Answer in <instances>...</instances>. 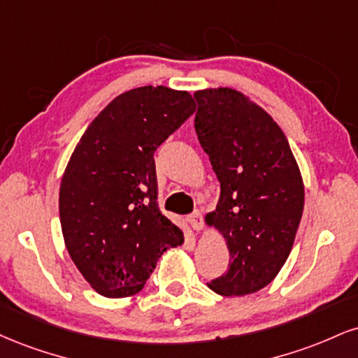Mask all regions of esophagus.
I'll return each instance as SVG.
<instances>
[{"mask_svg":"<svg viewBox=\"0 0 358 358\" xmlns=\"http://www.w3.org/2000/svg\"><path fill=\"white\" fill-rule=\"evenodd\" d=\"M188 222H190V225L193 227V230L200 231L201 228H203V215H201L200 212H193L190 217H188Z\"/></svg>","mask_w":358,"mask_h":358,"instance_id":"esophagus-1","label":"esophagus"}]
</instances>
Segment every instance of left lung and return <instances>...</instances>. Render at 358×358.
<instances>
[{"instance_id": "left-lung-1", "label": "left lung", "mask_w": 358, "mask_h": 358, "mask_svg": "<svg viewBox=\"0 0 358 358\" xmlns=\"http://www.w3.org/2000/svg\"><path fill=\"white\" fill-rule=\"evenodd\" d=\"M195 130L220 182L205 223L225 238L227 273L206 283L223 296L255 294L290 255L303 213V180L282 128L231 88L195 92Z\"/></svg>"}]
</instances>
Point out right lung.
I'll return each mask as SVG.
<instances>
[{
    "mask_svg": "<svg viewBox=\"0 0 358 358\" xmlns=\"http://www.w3.org/2000/svg\"><path fill=\"white\" fill-rule=\"evenodd\" d=\"M188 92L140 86L108 103L73 152L59 222L73 264L98 294L135 295L183 234L160 212L153 155L195 113Z\"/></svg>",
    "mask_w": 358,
    "mask_h": 358,
    "instance_id": "obj_1",
    "label": "right lung"
}]
</instances>
